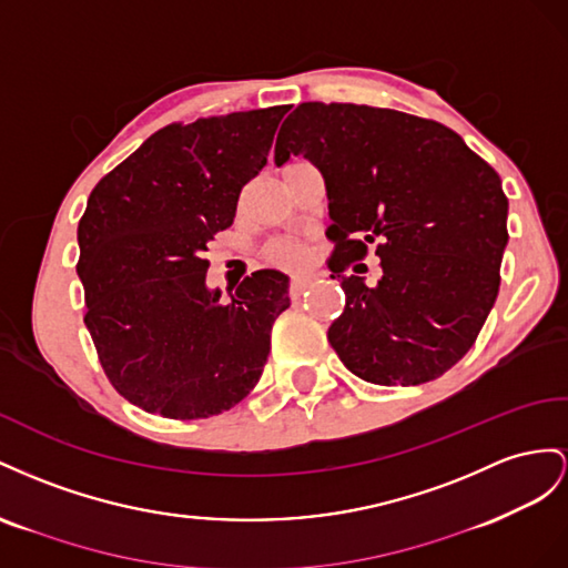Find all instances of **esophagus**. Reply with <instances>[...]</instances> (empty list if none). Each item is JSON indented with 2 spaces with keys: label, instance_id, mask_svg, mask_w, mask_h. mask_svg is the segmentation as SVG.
<instances>
[{
  "label": "esophagus",
  "instance_id": "esophagus-1",
  "mask_svg": "<svg viewBox=\"0 0 568 568\" xmlns=\"http://www.w3.org/2000/svg\"><path fill=\"white\" fill-rule=\"evenodd\" d=\"M314 283V275H295L293 281H290V295H302L306 287H312Z\"/></svg>",
  "mask_w": 568,
  "mask_h": 568
}]
</instances>
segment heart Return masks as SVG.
<instances>
[{
    "label": "heart",
    "instance_id": "heart-1",
    "mask_svg": "<svg viewBox=\"0 0 568 568\" xmlns=\"http://www.w3.org/2000/svg\"><path fill=\"white\" fill-rule=\"evenodd\" d=\"M302 247L295 245V242H275L271 247V258L275 264H283V266H295L302 262Z\"/></svg>",
    "mask_w": 568,
    "mask_h": 568
}]
</instances>
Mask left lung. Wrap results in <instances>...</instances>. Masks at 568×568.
Listing matches in <instances>:
<instances>
[{"mask_svg": "<svg viewBox=\"0 0 568 568\" xmlns=\"http://www.w3.org/2000/svg\"><path fill=\"white\" fill-rule=\"evenodd\" d=\"M290 156L310 159L326 183L328 266L345 290L328 328L339 362L376 385L443 376L499 293L509 202L495 169L447 125L366 104H300L281 125L275 166ZM376 239L379 283L345 276Z\"/></svg>", "mask_w": 568, "mask_h": 568, "instance_id": "obj_1", "label": "left lung"}]
</instances>
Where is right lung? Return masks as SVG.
<instances>
[{
  "label": "right lung",
  "instance_id": "1",
  "mask_svg": "<svg viewBox=\"0 0 568 568\" xmlns=\"http://www.w3.org/2000/svg\"><path fill=\"white\" fill-rule=\"evenodd\" d=\"M287 109L161 128L90 194L78 223L85 326L111 385L144 412L209 418L262 378L290 278L254 271L223 302L202 256L266 166Z\"/></svg>",
  "mask_w": 568,
  "mask_h": 568
}]
</instances>
